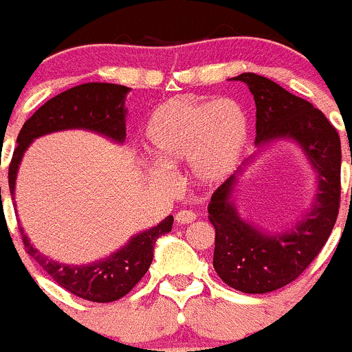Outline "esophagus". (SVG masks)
<instances>
[{"instance_id": "1", "label": "esophagus", "mask_w": 352, "mask_h": 352, "mask_svg": "<svg viewBox=\"0 0 352 352\" xmlns=\"http://www.w3.org/2000/svg\"><path fill=\"white\" fill-rule=\"evenodd\" d=\"M195 219H197V214H195V212H191V210H179L176 214L177 224H183V226L184 224H191Z\"/></svg>"}]
</instances>
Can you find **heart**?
<instances>
[{
  "label": "heart",
  "mask_w": 352,
  "mask_h": 352,
  "mask_svg": "<svg viewBox=\"0 0 352 352\" xmlns=\"http://www.w3.org/2000/svg\"><path fill=\"white\" fill-rule=\"evenodd\" d=\"M248 131V116L238 100L173 97L155 107L145 124V144L159 161L148 171L166 183L169 171L162 164L169 168L190 164L197 183L214 186L239 164Z\"/></svg>",
  "instance_id": "1"
}]
</instances>
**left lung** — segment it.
Instances as JSON below:
<instances>
[{
    "label": "left lung",
    "mask_w": 352,
    "mask_h": 352,
    "mask_svg": "<svg viewBox=\"0 0 352 352\" xmlns=\"http://www.w3.org/2000/svg\"><path fill=\"white\" fill-rule=\"evenodd\" d=\"M248 85L256 106L255 144L277 138L298 142L318 177L309 212L293 229L270 234L239 217L232 193L238 176L214 191L208 219L215 228L214 269L232 289L263 294L298 279L329 239L340 205V138L325 114L311 102L255 73L234 76Z\"/></svg>",
    "instance_id": "1"
}]
</instances>
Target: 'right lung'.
I'll use <instances>...</instances> for the list:
<instances>
[{"mask_svg":"<svg viewBox=\"0 0 352 352\" xmlns=\"http://www.w3.org/2000/svg\"><path fill=\"white\" fill-rule=\"evenodd\" d=\"M128 92L130 89L124 85L90 82L65 90L41 106L23 123L16 138L19 145L13 151L8 168L10 193H15L16 171L22 162L23 152L32 144L34 138L53 131L82 128L123 144L126 138L124 97ZM173 221V215H168L161 224L133 236L123 248L90 265H65L54 262L30 245L22 228L20 232L25 252L63 289L87 301L111 302L123 298L140 283L154 258L155 241L171 231Z\"/></svg>","mask_w":352,"mask_h":352,"instance_id":"obj_1","label":"right lung"}]
</instances>
